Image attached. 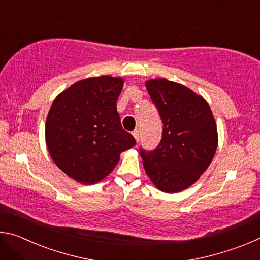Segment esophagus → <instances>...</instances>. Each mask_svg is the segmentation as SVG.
Instances as JSON below:
<instances>
[{"mask_svg": "<svg viewBox=\"0 0 260 260\" xmlns=\"http://www.w3.org/2000/svg\"><path fill=\"white\" fill-rule=\"evenodd\" d=\"M133 136L135 138V140H136V142H139V140H140V133H139V131L138 129H135V131H133Z\"/></svg>", "mask_w": 260, "mask_h": 260, "instance_id": "1", "label": "esophagus"}]
</instances>
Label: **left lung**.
<instances>
[{
    "mask_svg": "<svg viewBox=\"0 0 260 260\" xmlns=\"http://www.w3.org/2000/svg\"><path fill=\"white\" fill-rule=\"evenodd\" d=\"M146 87L162 122V138L152 151L140 149L146 173L164 192L182 191L195 183L212 161L218 132L202 96L181 83L151 79Z\"/></svg>",
    "mask_w": 260,
    "mask_h": 260,
    "instance_id": "8db88e82",
    "label": "left lung"
}]
</instances>
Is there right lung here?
<instances>
[{
    "label": "right lung",
    "mask_w": 260,
    "mask_h": 260,
    "mask_svg": "<svg viewBox=\"0 0 260 260\" xmlns=\"http://www.w3.org/2000/svg\"><path fill=\"white\" fill-rule=\"evenodd\" d=\"M124 79L87 78L57 96L46 120V143L55 164L76 181L94 184L103 180L135 146L122 129L117 100Z\"/></svg>",
    "instance_id": "add662e5"
}]
</instances>
